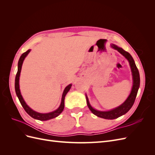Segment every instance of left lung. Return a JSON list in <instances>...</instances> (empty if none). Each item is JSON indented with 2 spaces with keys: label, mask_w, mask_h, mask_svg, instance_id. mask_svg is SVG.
Here are the masks:
<instances>
[{
  "label": "left lung",
  "mask_w": 155,
  "mask_h": 155,
  "mask_svg": "<svg viewBox=\"0 0 155 155\" xmlns=\"http://www.w3.org/2000/svg\"><path fill=\"white\" fill-rule=\"evenodd\" d=\"M112 48L118 51L124 55V57L127 59V60L129 61L131 72H132V76H133V87L132 89H131V91L130 94L127 98L126 100L122 104H121L120 106L117 107L114 109H112L111 110H107V111H101V110H98L95 109L94 108H93L90 102H89L88 98L86 96V99H87V104L89 108V109L92 113L97 116V117H100L101 118L107 119V120H113L118 118L120 116H121L122 115H124L126 114L130 109V108L133 107L136 97H137L138 91L140 87V74L138 72V70L136 66V64L134 63V61L133 58L132 56L130 54L127 52V51H125L123 48H121L119 46H116V45L112 44L110 45Z\"/></svg>",
  "instance_id": "obj_1"
}]
</instances>
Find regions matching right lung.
I'll use <instances>...</instances> for the list:
<instances>
[{
	"label": "right lung",
	"mask_w": 155,
	"mask_h": 155,
	"mask_svg": "<svg viewBox=\"0 0 155 155\" xmlns=\"http://www.w3.org/2000/svg\"><path fill=\"white\" fill-rule=\"evenodd\" d=\"M30 51H31V50L30 49L28 50H27L26 52L23 53L20 57L19 60H18V69H17V72L16 74L15 80V92H16V94L18 98V100H19L21 105L22 106L23 108H24V109L25 110V111L27 112V113L31 117H32L33 118L38 120H41V121L49 120L50 119L56 118V117L58 116L63 112V110L64 109V97H65V96L67 95L68 92L70 91V88H71L72 84H69L68 86L65 87L64 90L63 91V95H62L61 102V104H60L59 107L56 110H55L52 112H48V113H40V112H36V111L33 110L32 109H31V108L26 104V103L25 102V100L23 99V97L21 95L20 87H19V78H20V75H21L22 63H23V61H24L25 59L28 55V54L30 52Z\"/></svg>",
	"instance_id": "obj_1"
}]
</instances>
